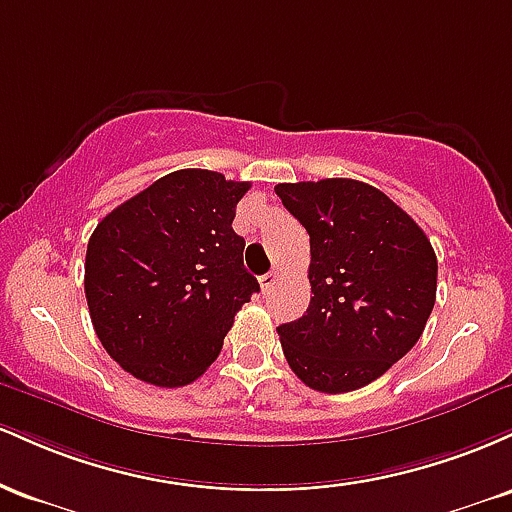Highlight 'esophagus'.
<instances>
[{
    "mask_svg": "<svg viewBox=\"0 0 512 512\" xmlns=\"http://www.w3.org/2000/svg\"><path fill=\"white\" fill-rule=\"evenodd\" d=\"M276 279H279V272H267V274H262V276H260L262 291H264V293L272 291V286L276 284Z\"/></svg>",
    "mask_w": 512,
    "mask_h": 512,
    "instance_id": "34e87169",
    "label": "esophagus"
}]
</instances>
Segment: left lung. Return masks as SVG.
Returning <instances> with one entry per match:
<instances>
[{
  "mask_svg": "<svg viewBox=\"0 0 512 512\" xmlns=\"http://www.w3.org/2000/svg\"><path fill=\"white\" fill-rule=\"evenodd\" d=\"M274 192L310 236V305L276 327L286 361L327 395L373 383L424 334L438 284L431 240L361 180L281 182Z\"/></svg>",
  "mask_w": 512,
  "mask_h": 512,
  "instance_id": "8db88e82",
  "label": "left lung"
}]
</instances>
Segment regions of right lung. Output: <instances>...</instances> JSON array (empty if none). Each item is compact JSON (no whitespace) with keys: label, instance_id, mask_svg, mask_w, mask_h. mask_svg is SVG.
I'll list each match as a JSON object with an SVG mask.
<instances>
[{"label":"right lung","instance_id":"obj_1","mask_svg":"<svg viewBox=\"0 0 512 512\" xmlns=\"http://www.w3.org/2000/svg\"><path fill=\"white\" fill-rule=\"evenodd\" d=\"M250 182L185 168L110 211L88 238L84 289L103 349L137 380L190 385L260 284L233 231Z\"/></svg>","mask_w":512,"mask_h":512}]
</instances>
